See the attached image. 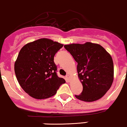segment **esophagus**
<instances>
[{
    "label": "esophagus",
    "instance_id": "esophagus-1",
    "mask_svg": "<svg viewBox=\"0 0 127 127\" xmlns=\"http://www.w3.org/2000/svg\"><path fill=\"white\" fill-rule=\"evenodd\" d=\"M66 79L67 81L70 82V75H67V76H66Z\"/></svg>",
    "mask_w": 127,
    "mask_h": 127
}]
</instances>
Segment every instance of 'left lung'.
<instances>
[{"mask_svg": "<svg viewBox=\"0 0 127 127\" xmlns=\"http://www.w3.org/2000/svg\"><path fill=\"white\" fill-rule=\"evenodd\" d=\"M64 47L78 63V76L83 89L81 94L75 97L85 102H93L104 96L114 79L110 54L100 44L91 42L72 43Z\"/></svg>", "mask_w": 127, "mask_h": 127, "instance_id": "8db88e82", "label": "left lung"}]
</instances>
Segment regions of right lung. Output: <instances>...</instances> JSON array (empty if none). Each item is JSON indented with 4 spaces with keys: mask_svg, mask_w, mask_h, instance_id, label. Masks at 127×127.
I'll use <instances>...</instances> for the list:
<instances>
[{
    "mask_svg": "<svg viewBox=\"0 0 127 127\" xmlns=\"http://www.w3.org/2000/svg\"><path fill=\"white\" fill-rule=\"evenodd\" d=\"M63 44L43 38L26 44L21 49L14 64L19 84L30 96L37 99L55 95L60 86L66 83L56 73L55 54Z\"/></svg>",
    "mask_w": 127,
    "mask_h": 127,
    "instance_id": "obj_1",
    "label": "right lung"
}]
</instances>
